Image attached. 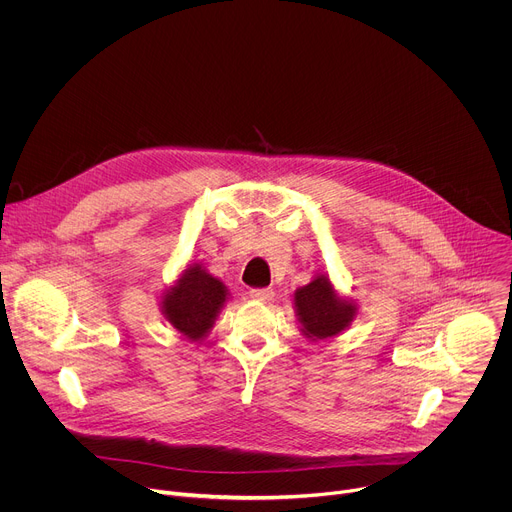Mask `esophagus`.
I'll return each mask as SVG.
<instances>
[{
    "mask_svg": "<svg viewBox=\"0 0 512 512\" xmlns=\"http://www.w3.org/2000/svg\"><path fill=\"white\" fill-rule=\"evenodd\" d=\"M249 296H251L253 300H257V302H269V300H273V289H269V287L251 289Z\"/></svg>",
    "mask_w": 512,
    "mask_h": 512,
    "instance_id": "34e87169",
    "label": "esophagus"
}]
</instances>
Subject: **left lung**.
I'll list each match as a JSON object with an SVG mask.
<instances>
[{
  "instance_id": "left-lung-1",
  "label": "left lung",
  "mask_w": 512,
  "mask_h": 512,
  "mask_svg": "<svg viewBox=\"0 0 512 512\" xmlns=\"http://www.w3.org/2000/svg\"><path fill=\"white\" fill-rule=\"evenodd\" d=\"M294 308L302 334L314 342L344 332L358 310L354 302L338 296L326 273H318L308 285L296 289Z\"/></svg>"
}]
</instances>
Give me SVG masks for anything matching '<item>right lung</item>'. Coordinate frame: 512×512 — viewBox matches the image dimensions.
<instances>
[{
	"instance_id": "right-lung-1",
	"label": "right lung",
	"mask_w": 512,
	"mask_h": 512,
	"mask_svg": "<svg viewBox=\"0 0 512 512\" xmlns=\"http://www.w3.org/2000/svg\"><path fill=\"white\" fill-rule=\"evenodd\" d=\"M229 300L227 285L200 263H190L162 296L164 318L190 342L202 340Z\"/></svg>"
}]
</instances>
